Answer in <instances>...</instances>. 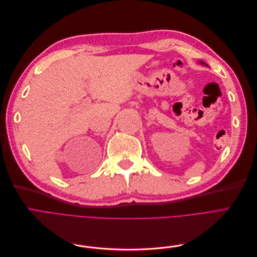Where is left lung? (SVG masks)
I'll list each match as a JSON object with an SVG mask.
<instances>
[{
    "label": "left lung",
    "mask_w": 257,
    "mask_h": 257,
    "mask_svg": "<svg viewBox=\"0 0 257 257\" xmlns=\"http://www.w3.org/2000/svg\"><path fill=\"white\" fill-rule=\"evenodd\" d=\"M199 63H200V64H205V65H206V63H205V62H203V61H200Z\"/></svg>",
    "instance_id": "left-lung-1"
}]
</instances>
